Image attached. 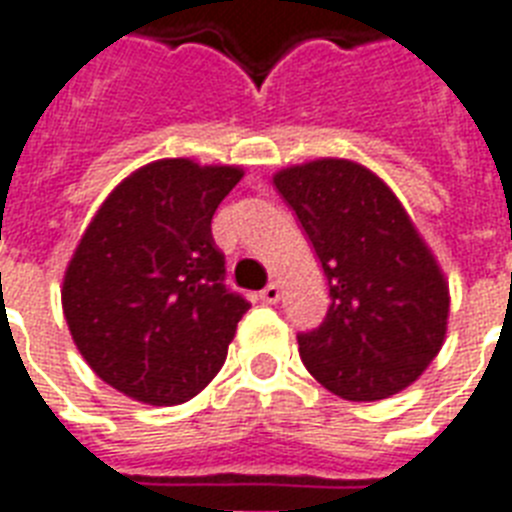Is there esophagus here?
Wrapping results in <instances>:
<instances>
[{"label":"esophagus","mask_w":512,"mask_h":512,"mask_svg":"<svg viewBox=\"0 0 512 512\" xmlns=\"http://www.w3.org/2000/svg\"><path fill=\"white\" fill-rule=\"evenodd\" d=\"M260 300H263V303H279L281 300V284L279 281H271V284H268V287L263 289V292H260Z\"/></svg>","instance_id":"1"}]
</instances>
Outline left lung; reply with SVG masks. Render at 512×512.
Listing matches in <instances>:
<instances>
[{
  "instance_id": "8db88e82",
  "label": "left lung",
  "mask_w": 512,
  "mask_h": 512,
  "mask_svg": "<svg viewBox=\"0 0 512 512\" xmlns=\"http://www.w3.org/2000/svg\"><path fill=\"white\" fill-rule=\"evenodd\" d=\"M329 281L327 319L300 335L305 369L345 401H382L409 388L438 356L449 281L433 249L369 167L313 159L273 175Z\"/></svg>"
}]
</instances>
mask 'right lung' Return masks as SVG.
I'll return each instance as SVG.
<instances>
[{
    "label": "right lung",
    "instance_id": "add662e5",
    "mask_svg": "<svg viewBox=\"0 0 512 512\" xmlns=\"http://www.w3.org/2000/svg\"><path fill=\"white\" fill-rule=\"evenodd\" d=\"M236 164L156 159L100 204L68 260L60 303L100 380L151 406L191 401L225 364L244 297L223 284L212 239Z\"/></svg>",
    "mask_w": 512,
    "mask_h": 512
}]
</instances>
